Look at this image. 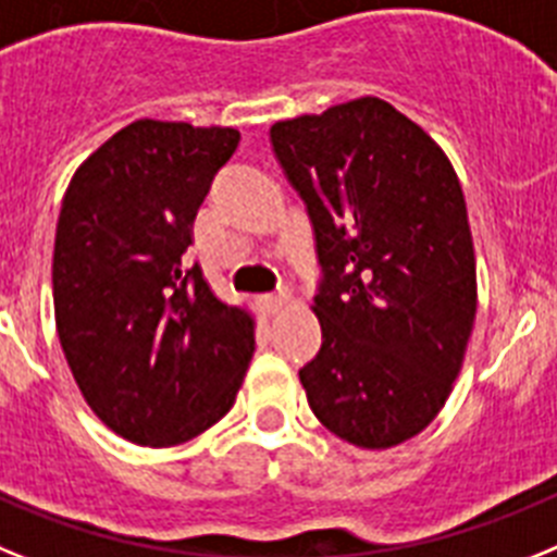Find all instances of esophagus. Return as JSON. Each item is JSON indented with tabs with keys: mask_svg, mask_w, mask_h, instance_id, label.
I'll return each mask as SVG.
<instances>
[{
	"mask_svg": "<svg viewBox=\"0 0 557 557\" xmlns=\"http://www.w3.org/2000/svg\"><path fill=\"white\" fill-rule=\"evenodd\" d=\"M288 299H292L288 294L280 292V294H265V297H260V302H263L265 313H272L274 317V313H280L285 306H288Z\"/></svg>",
	"mask_w": 557,
	"mask_h": 557,
	"instance_id": "esophagus-1",
	"label": "esophagus"
}]
</instances>
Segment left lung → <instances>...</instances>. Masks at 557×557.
Returning a JSON list of instances; mask_svg holds the SVG:
<instances>
[{
    "label": "left lung",
    "instance_id": "8db88e82",
    "mask_svg": "<svg viewBox=\"0 0 557 557\" xmlns=\"http://www.w3.org/2000/svg\"><path fill=\"white\" fill-rule=\"evenodd\" d=\"M322 269V347L299 370L336 437L393 448L437 418L476 317V260L451 162L379 98L274 123Z\"/></svg>",
    "mask_w": 557,
    "mask_h": 557
}]
</instances>
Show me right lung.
<instances>
[{
	"mask_svg": "<svg viewBox=\"0 0 557 557\" xmlns=\"http://www.w3.org/2000/svg\"><path fill=\"white\" fill-rule=\"evenodd\" d=\"M235 128L137 120L72 176L52 251L55 325L91 412L139 446H178L235 404L255 322L187 265L193 221Z\"/></svg>",
	"mask_w": 557,
	"mask_h": 557,
	"instance_id": "obj_1",
	"label": "right lung"
}]
</instances>
